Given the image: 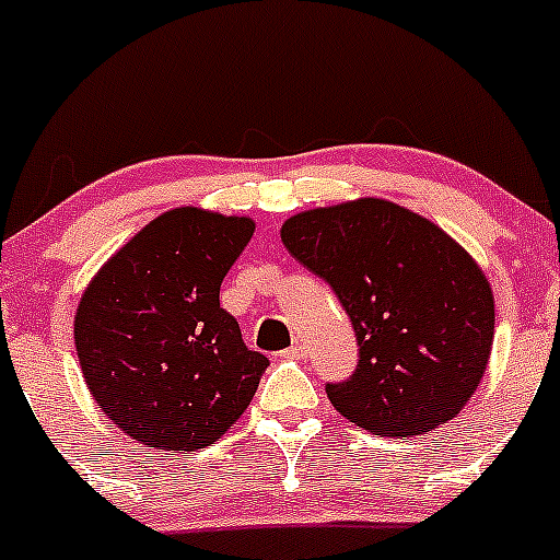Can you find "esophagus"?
Instances as JSON below:
<instances>
[{
    "mask_svg": "<svg viewBox=\"0 0 560 560\" xmlns=\"http://www.w3.org/2000/svg\"><path fill=\"white\" fill-rule=\"evenodd\" d=\"M306 354V347L302 345V341H293L291 347H288L285 352H282V358H291V360H299V358H304Z\"/></svg>",
    "mask_w": 560,
    "mask_h": 560,
    "instance_id": "34e87169",
    "label": "esophagus"
}]
</instances>
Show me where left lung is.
Here are the masks:
<instances>
[{"mask_svg":"<svg viewBox=\"0 0 560 560\" xmlns=\"http://www.w3.org/2000/svg\"><path fill=\"white\" fill-rule=\"evenodd\" d=\"M280 237L328 282L358 336L354 374L326 384L341 417L408 438L465 408L489 365L494 293L459 243L376 197L291 215Z\"/></svg>","mask_w":560,"mask_h":560,"instance_id":"left-lung-1","label":"left lung"}]
</instances>
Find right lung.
<instances>
[{"label":"right lung","mask_w":560,"mask_h":560,"mask_svg":"<svg viewBox=\"0 0 560 560\" xmlns=\"http://www.w3.org/2000/svg\"><path fill=\"white\" fill-rule=\"evenodd\" d=\"M256 224L173 208L98 269L80 299L74 345L101 411L149 448L219 441L254 400L269 360L245 347L219 302Z\"/></svg>","instance_id":"add662e5"}]
</instances>
